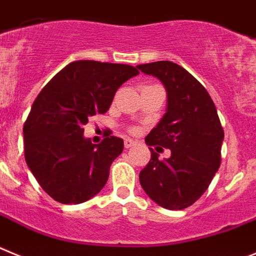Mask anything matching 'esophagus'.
I'll return each instance as SVG.
<instances>
[{
  "label": "esophagus",
  "instance_id": "34e87169",
  "mask_svg": "<svg viewBox=\"0 0 256 256\" xmlns=\"http://www.w3.org/2000/svg\"><path fill=\"white\" fill-rule=\"evenodd\" d=\"M124 145H125V148L128 149L135 145V142H134L132 139H130V138H128V139H125V142H124Z\"/></svg>",
  "mask_w": 256,
  "mask_h": 256
}]
</instances>
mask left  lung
Masks as SVG:
<instances>
[{"instance_id":"1","label":"left lung","mask_w":256,"mask_h":256,"mask_svg":"<svg viewBox=\"0 0 256 256\" xmlns=\"http://www.w3.org/2000/svg\"><path fill=\"white\" fill-rule=\"evenodd\" d=\"M158 78L167 90V112L145 138L148 146L171 149L168 160H150L139 174L149 198L166 209L177 210L194 204L210 185L220 166L224 131L206 89L188 71L171 61L138 66Z\"/></svg>"}]
</instances>
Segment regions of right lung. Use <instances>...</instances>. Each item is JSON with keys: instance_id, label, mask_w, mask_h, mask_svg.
<instances>
[{"instance_id": "obj_1", "label": "right lung", "mask_w": 256, "mask_h": 256, "mask_svg": "<svg viewBox=\"0 0 256 256\" xmlns=\"http://www.w3.org/2000/svg\"><path fill=\"white\" fill-rule=\"evenodd\" d=\"M124 64L74 61L46 84L24 124V154L40 188L61 204H80L103 188L124 140L84 139L82 126L108 111L117 89L138 75Z\"/></svg>"}]
</instances>
